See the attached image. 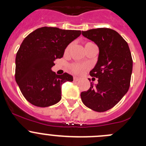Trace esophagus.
I'll list each match as a JSON object with an SVG mask.
<instances>
[{
    "label": "esophagus",
    "instance_id": "obj_1",
    "mask_svg": "<svg viewBox=\"0 0 146 146\" xmlns=\"http://www.w3.org/2000/svg\"><path fill=\"white\" fill-rule=\"evenodd\" d=\"M73 80L77 82V81H78V80H80V78L78 77H76V76H74V77H73Z\"/></svg>",
    "mask_w": 146,
    "mask_h": 146
}]
</instances>
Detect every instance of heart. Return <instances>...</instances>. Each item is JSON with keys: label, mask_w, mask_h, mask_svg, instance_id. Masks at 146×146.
Masks as SVG:
<instances>
[{"label": "heart", "mask_w": 146, "mask_h": 146, "mask_svg": "<svg viewBox=\"0 0 146 146\" xmlns=\"http://www.w3.org/2000/svg\"><path fill=\"white\" fill-rule=\"evenodd\" d=\"M92 42H87L85 44V45L88 44H91ZM70 46L71 45H68L67 47L65 49V54H67L68 52L70 50ZM88 68V66L87 65H84V64H70L69 66V70L71 73H75V74H77V75H80L81 73H83L85 70Z\"/></svg>", "instance_id": "obj_1"}]
</instances>
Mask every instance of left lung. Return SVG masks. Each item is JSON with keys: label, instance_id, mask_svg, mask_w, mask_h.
<instances>
[{"label": "left lung", "instance_id": "obj_1", "mask_svg": "<svg viewBox=\"0 0 146 146\" xmlns=\"http://www.w3.org/2000/svg\"><path fill=\"white\" fill-rule=\"evenodd\" d=\"M82 35L98 46L100 54L96 66L90 72V76L98 78V84L90 82V88L80 97L88 108L104 112L114 107L129 90L131 54L127 42L114 29L98 28L82 31Z\"/></svg>", "mask_w": 146, "mask_h": 146}]
</instances>
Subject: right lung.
<instances>
[{
    "instance_id": "add662e5",
    "label": "right lung",
    "mask_w": 146,
    "mask_h": 146,
    "mask_svg": "<svg viewBox=\"0 0 146 146\" xmlns=\"http://www.w3.org/2000/svg\"><path fill=\"white\" fill-rule=\"evenodd\" d=\"M81 35L80 30L43 27L27 35L15 58V80L23 96L33 105L46 107L61 99V85L73 81L67 73L56 75L54 61L62 58L65 48Z\"/></svg>"
}]
</instances>
